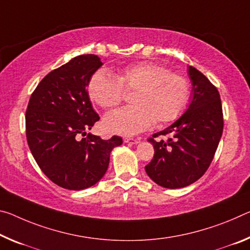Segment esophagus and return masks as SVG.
<instances>
[{
  "label": "esophagus",
  "mask_w": 250,
  "mask_h": 250,
  "mask_svg": "<svg viewBox=\"0 0 250 250\" xmlns=\"http://www.w3.org/2000/svg\"><path fill=\"white\" fill-rule=\"evenodd\" d=\"M124 141L125 144H131V145H137L140 142V139H136V138H130V137H125Z\"/></svg>",
  "instance_id": "1"
}]
</instances>
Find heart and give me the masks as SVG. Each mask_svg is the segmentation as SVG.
<instances>
[{
  "mask_svg": "<svg viewBox=\"0 0 250 250\" xmlns=\"http://www.w3.org/2000/svg\"><path fill=\"white\" fill-rule=\"evenodd\" d=\"M134 105L110 112L104 120L109 132L132 136L145 131L154 121H171L182 112L190 98L187 79L153 62H138L118 71L116 77L98 70L88 85L90 98L104 109L121 104L125 92H132Z\"/></svg>",
  "mask_w": 250,
  "mask_h": 250,
  "instance_id": "obj_1",
  "label": "heart"
}]
</instances>
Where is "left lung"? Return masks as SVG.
Returning <instances> with one entry per match:
<instances>
[{
    "label": "left lung",
    "mask_w": 250,
    "mask_h": 250,
    "mask_svg": "<svg viewBox=\"0 0 250 250\" xmlns=\"http://www.w3.org/2000/svg\"><path fill=\"white\" fill-rule=\"evenodd\" d=\"M188 74L192 84L188 109L171 125L148 140L154 154L145 167L146 175L157 185L169 189L186 187L203 177L213 159L224 129L217 88L193 66H189ZM159 135L172 138L167 142L154 141Z\"/></svg>",
    "instance_id": "obj_1"
}]
</instances>
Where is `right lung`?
<instances>
[{"instance_id":"add662e5","label":"right lung","mask_w":250,"mask_h":250,"mask_svg":"<svg viewBox=\"0 0 250 250\" xmlns=\"http://www.w3.org/2000/svg\"><path fill=\"white\" fill-rule=\"evenodd\" d=\"M104 64L94 54L73 58L51 71L30 98L25 113L26 139L40 169L55 185L82 190L104 176L113 148L122 138L109 140L89 133L99 121L86 86Z\"/></svg>"}]
</instances>
